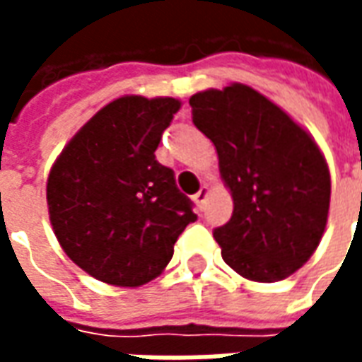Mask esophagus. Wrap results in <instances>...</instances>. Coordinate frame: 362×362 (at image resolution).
Here are the masks:
<instances>
[{
  "instance_id": "1",
  "label": "esophagus",
  "mask_w": 362,
  "mask_h": 362,
  "mask_svg": "<svg viewBox=\"0 0 362 362\" xmlns=\"http://www.w3.org/2000/svg\"><path fill=\"white\" fill-rule=\"evenodd\" d=\"M207 194H209V188H207V186H202V188H199V192H197L196 196H194V202H196V205L199 207V209H204V204H205V199H207Z\"/></svg>"
}]
</instances>
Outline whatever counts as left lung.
Returning a JSON list of instances; mask_svg holds the SVG:
<instances>
[{
    "label": "left lung",
    "instance_id": "obj_1",
    "mask_svg": "<svg viewBox=\"0 0 362 362\" xmlns=\"http://www.w3.org/2000/svg\"><path fill=\"white\" fill-rule=\"evenodd\" d=\"M189 106L235 202L230 221L213 230L223 259L250 281L285 279L324 235L332 192L326 158L303 127L246 85L196 93Z\"/></svg>",
    "mask_w": 362,
    "mask_h": 362
}]
</instances>
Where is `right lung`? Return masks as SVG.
<instances>
[{
    "label": "right lung",
    "mask_w": 362,
    "mask_h": 362,
    "mask_svg": "<svg viewBox=\"0 0 362 362\" xmlns=\"http://www.w3.org/2000/svg\"><path fill=\"white\" fill-rule=\"evenodd\" d=\"M176 98L122 96L75 134L46 186L58 243L74 264L116 287L155 279L197 219L174 170L155 157Z\"/></svg>",
    "instance_id": "1"
}]
</instances>
